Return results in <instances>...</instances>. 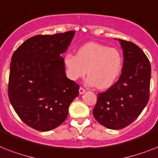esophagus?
Listing matches in <instances>:
<instances>
[{
    "instance_id": "obj_1",
    "label": "esophagus",
    "mask_w": 158,
    "mask_h": 158,
    "mask_svg": "<svg viewBox=\"0 0 158 158\" xmlns=\"http://www.w3.org/2000/svg\"><path fill=\"white\" fill-rule=\"evenodd\" d=\"M86 92V90L84 89V88H79V94H83L84 92Z\"/></svg>"
}]
</instances>
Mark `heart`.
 Wrapping results in <instances>:
<instances>
[{
  "mask_svg": "<svg viewBox=\"0 0 158 158\" xmlns=\"http://www.w3.org/2000/svg\"><path fill=\"white\" fill-rule=\"evenodd\" d=\"M64 65L70 80L83 78L87 71L88 85L106 89L112 86L121 74L123 57L117 48L90 42L80 47L76 55H65Z\"/></svg>",
  "mask_w": 158,
  "mask_h": 158,
  "instance_id": "heart-1",
  "label": "heart"
}]
</instances>
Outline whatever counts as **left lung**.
<instances>
[{
	"mask_svg": "<svg viewBox=\"0 0 158 158\" xmlns=\"http://www.w3.org/2000/svg\"><path fill=\"white\" fill-rule=\"evenodd\" d=\"M123 51V65L118 80L98 93L93 116L112 130L122 129L139 117L149 99L151 66L139 47L118 39Z\"/></svg>",
	"mask_w": 158,
	"mask_h": 158,
	"instance_id": "left-lung-1",
	"label": "left lung"
}]
</instances>
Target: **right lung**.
Returning <instances> with one entry per match:
<instances>
[{"instance_id":"add662e5","label":"right lung","mask_w":158,"mask_h":158,"mask_svg":"<svg viewBox=\"0 0 158 158\" xmlns=\"http://www.w3.org/2000/svg\"><path fill=\"white\" fill-rule=\"evenodd\" d=\"M74 31L31 37L15 50L10 62L8 95L23 123L40 131L61 125L79 95V86L66 77L61 54Z\"/></svg>"}]
</instances>
